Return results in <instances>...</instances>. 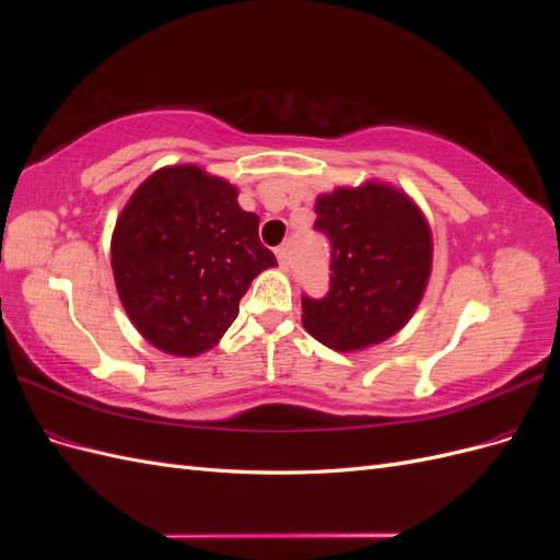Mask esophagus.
<instances>
[{
  "instance_id": "34e87169",
  "label": "esophagus",
  "mask_w": 560,
  "mask_h": 560,
  "mask_svg": "<svg viewBox=\"0 0 560 560\" xmlns=\"http://www.w3.org/2000/svg\"><path fill=\"white\" fill-rule=\"evenodd\" d=\"M276 257H278V264H280L282 270L290 268V249H287V245H280V247L276 249Z\"/></svg>"
}]
</instances>
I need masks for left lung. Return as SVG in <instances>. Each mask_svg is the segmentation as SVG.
Segmentation results:
<instances>
[{"instance_id":"1","label":"left lung","mask_w":560,"mask_h":560,"mask_svg":"<svg viewBox=\"0 0 560 560\" xmlns=\"http://www.w3.org/2000/svg\"><path fill=\"white\" fill-rule=\"evenodd\" d=\"M315 231L331 243L329 292L301 296L303 327L334 350L376 346L397 334L428 287L432 233L416 202L369 182L322 194Z\"/></svg>"}]
</instances>
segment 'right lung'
Masks as SVG:
<instances>
[{
    "instance_id": "right-lung-1",
    "label": "right lung",
    "mask_w": 560,
    "mask_h": 560,
    "mask_svg": "<svg viewBox=\"0 0 560 560\" xmlns=\"http://www.w3.org/2000/svg\"><path fill=\"white\" fill-rule=\"evenodd\" d=\"M238 189L196 165L161 167L130 196L112 235V270L130 322L179 358L210 350L278 261Z\"/></svg>"
}]
</instances>
